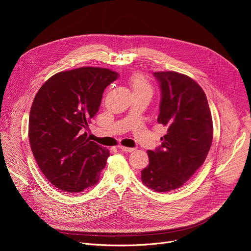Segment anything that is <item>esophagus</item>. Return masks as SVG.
Returning <instances> with one entry per match:
<instances>
[{
    "mask_svg": "<svg viewBox=\"0 0 251 251\" xmlns=\"http://www.w3.org/2000/svg\"><path fill=\"white\" fill-rule=\"evenodd\" d=\"M118 148L121 150V151H123V152H125V153H131V152H133V151H135V149L134 148H128V147H124V146H118Z\"/></svg>",
    "mask_w": 251,
    "mask_h": 251,
    "instance_id": "1",
    "label": "esophagus"
}]
</instances>
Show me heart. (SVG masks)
Returning <instances> with one entry per match:
<instances>
[{
	"mask_svg": "<svg viewBox=\"0 0 251 251\" xmlns=\"http://www.w3.org/2000/svg\"><path fill=\"white\" fill-rule=\"evenodd\" d=\"M130 83H131V86H132L134 92L145 91V90L152 92V87H151L149 81L142 75L136 74V75H132L130 78Z\"/></svg>",
	"mask_w": 251,
	"mask_h": 251,
	"instance_id": "heart-1",
	"label": "heart"
}]
</instances>
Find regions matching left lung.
<instances>
[{
    "instance_id": "left-lung-1",
    "label": "left lung",
    "mask_w": 251,
    "mask_h": 251,
    "mask_svg": "<svg viewBox=\"0 0 251 251\" xmlns=\"http://www.w3.org/2000/svg\"><path fill=\"white\" fill-rule=\"evenodd\" d=\"M161 90L158 123L167 127L162 144L149 150V165L141 180L165 193L181 188L203 164L212 141V120L206 96L191 77L176 71L153 74Z\"/></svg>"
}]
</instances>
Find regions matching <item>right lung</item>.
Wrapping results in <instances>:
<instances>
[{
  "label": "right lung",
  "instance_id": "1",
  "mask_svg": "<svg viewBox=\"0 0 251 251\" xmlns=\"http://www.w3.org/2000/svg\"><path fill=\"white\" fill-rule=\"evenodd\" d=\"M118 74L79 67L51 76L35 95L28 119L29 144L41 171L55 188L80 193L99 181L109 151L84 129L100 107L104 89Z\"/></svg>",
  "mask_w": 251,
  "mask_h": 251
}]
</instances>
